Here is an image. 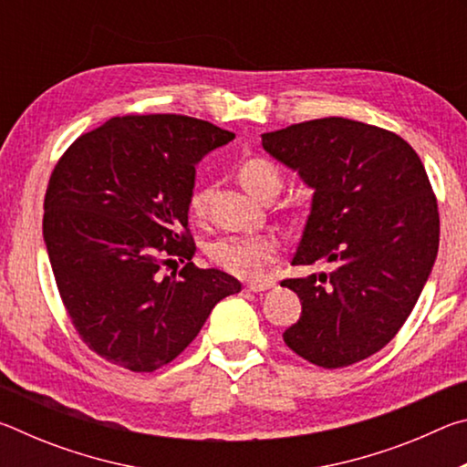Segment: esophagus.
Wrapping results in <instances>:
<instances>
[{
  "label": "esophagus",
  "instance_id": "34e87169",
  "mask_svg": "<svg viewBox=\"0 0 467 467\" xmlns=\"http://www.w3.org/2000/svg\"><path fill=\"white\" fill-rule=\"evenodd\" d=\"M270 288H274V282H272V280L249 282L247 286H244V290H249V292H264V290H270Z\"/></svg>",
  "mask_w": 467,
  "mask_h": 467
}]
</instances>
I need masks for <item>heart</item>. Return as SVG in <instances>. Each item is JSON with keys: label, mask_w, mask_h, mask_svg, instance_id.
Returning a JSON list of instances; mask_svg holds the SVG:
<instances>
[{"label": "heart", "mask_w": 467, "mask_h": 467, "mask_svg": "<svg viewBox=\"0 0 467 467\" xmlns=\"http://www.w3.org/2000/svg\"><path fill=\"white\" fill-rule=\"evenodd\" d=\"M239 181L253 197L262 195L267 187L280 185V175L274 164L262 158H251L239 169ZM208 203V189L195 187L189 197V212L202 216ZM208 257L220 270L239 278H259L267 265L278 259L280 243L272 234H223L208 244Z\"/></svg>", "instance_id": "1"}]
</instances>
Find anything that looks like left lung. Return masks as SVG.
I'll use <instances>...</instances> for the list:
<instances>
[{"label": "left lung", "mask_w": 467, "mask_h": 467, "mask_svg": "<svg viewBox=\"0 0 467 467\" xmlns=\"http://www.w3.org/2000/svg\"><path fill=\"white\" fill-rule=\"evenodd\" d=\"M262 146L313 189L292 265L334 264L282 282L303 303L284 342L323 368L365 360L404 326L437 259L424 164L406 140L344 117L264 133Z\"/></svg>", "instance_id": "8db88e82"}]
</instances>
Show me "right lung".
Instances as JSON below:
<instances>
[{
	"label": "right lung",
	"mask_w": 467,
	"mask_h": 467,
	"mask_svg": "<svg viewBox=\"0 0 467 467\" xmlns=\"http://www.w3.org/2000/svg\"><path fill=\"white\" fill-rule=\"evenodd\" d=\"M234 140L185 115H125L78 138L55 164L43 239L78 334L133 373L169 365L241 282L193 265L195 164ZM181 258L180 278L160 267Z\"/></svg>",
	"instance_id": "obj_1"
}]
</instances>
